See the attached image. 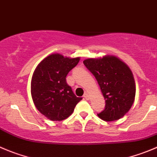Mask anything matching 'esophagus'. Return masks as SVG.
<instances>
[{
  "label": "esophagus",
  "mask_w": 157,
  "mask_h": 157,
  "mask_svg": "<svg viewBox=\"0 0 157 157\" xmlns=\"http://www.w3.org/2000/svg\"><path fill=\"white\" fill-rule=\"evenodd\" d=\"M83 98H84L86 100H88V99H89L88 94H84V95H83Z\"/></svg>",
  "instance_id": "esophagus-1"
}]
</instances>
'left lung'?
I'll return each mask as SVG.
<instances>
[{"label":"left lung","instance_id":"obj_1","mask_svg":"<svg viewBox=\"0 0 157 157\" xmlns=\"http://www.w3.org/2000/svg\"><path fill=\"white\" fill-rule=\"evenodd\" d=\"M83 64L96 78L105 100L99 118L112 121L122 118L132 106L136 84L129 67L114 56L87 59Z\"/></svg>","mask_w":157,"mask_h":157}]
</instances>
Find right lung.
<instances>
[{
	"mask_svg": "<svg viewBox=\"0 0 157 157\" xmlns=\"http://www.w3.org/2000/svg\"><path fill=\"white\" fill-rule=\"evenodd\" d=\"M80 57L68 58L59 53L45 57L35 70L31 82V94L39 112L52 121L66 119L82 99L74 94L66 80Z\"/></svg>",
	"mask_w": 157,
	"mask_h": 157,
	"instance_id": "add662e5",
	"label": "right lung"
}]
</instances>
